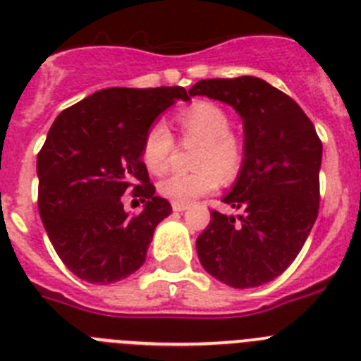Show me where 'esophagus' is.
I'll return each mask as SVG.
<instances>
[{"instance_id": "obj_1", "label": "esophagus", "mask_w": 361, "mask_h": 361, "mask_svg": "<svg viewBox=\"0 0 361 361\" xmlns=\"http://www.w3.org/2000/svg\"><path fill=\"white\" fill-rule=\"evenodd\" d=\"M189 203H180V202H172V209H174V211L176 212H183V211H187V209H189Z\"/></svg>"}]
</instances>
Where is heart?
Segmentation results:
<instances>
[{
	"mask_svg": "<svg viewBox=\"0 0 361 361\" xmlns=\"http://www.w3.org/2000/svg\"><path fill=\"white\" fill-rule=\"evenodd\" d=\"M176 123L183 140L200 142L190 172H174L159 181L158 190L172 202L189 203L203 194L216 190L225 181L240 176L247 149L243 137L231 128V116L224 106L212 102H194L176 112ZM174 136L161 121H154L143 136L142 159L154 174L171 167L174 154Z\"/></svg>",
	"mask_w": 361,
	"mask_h": 361,
	"instance_id": "obj_1",
	"label": "heart"
}]
</instances>
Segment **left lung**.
I'll return each mask as SVG.
<instances>
[{
  "instance_id": "left-lung-1",
  "label": "left lung",
  "mask_w": 361,
  "mask_h": 361,
  "mask_svg": "<svg viewBox=\"0 0 361 361\" xmlns=\"http://www.w3.org/2000/svg\"><path fill=\"white\" fill-rule=\"evenodd\" d=\"M189 92L233 105L247 149L224 198L243 214L238 221L212 209L196 240L200 262L231 287H258L294 262L318 218L322 140L300 105L259 78L202 80Z\"/></svg>"
}]
</instances>
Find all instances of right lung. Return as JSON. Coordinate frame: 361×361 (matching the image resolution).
<instances>
[{
	"instance_id": "right-lung-1",
	"label": "right lung",
	"mask_w": 361,
	"mask_h": 361,
	"mask_svg": "<svg viewBox=\"0 0 361 361\" xmlns=\"http://www.w3.org/2000/svg\"><path fill=\"white\" fill-rule=\"evenodd\" d=\"M183 87L103 89L54 120L37 152V209L49 240L71 272L89 283L120 281L145 262L156 225L171 214L154 196L142 159L143 136ZM127 195L146 203L123 209Z\"/></svg>"
}]
</instances>
